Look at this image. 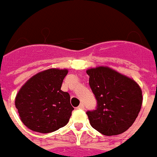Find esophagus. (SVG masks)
I'll list each match as a JSON object with an SVG mask.
<instances>
[{"mask_svg":"<svg viewBox=\"0 0 157 157\" xmlns=\"http://www.w3.org/2000/svg\"><path fill=\"white\" fill-rule=\"evenodd\" d=\"M78 109H83V110H84V109H85V105H83V104H80V105L78 106Z\"/></svg>","mask_w":157,"mask_h":157,"instance_id":"34e87169","label":"esophagus"}]
</instances>
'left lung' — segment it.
<instances>
[{"mask_svg": "<svg viewBox=\"0 0 157 157\" xmlns=\"http://www.w3.org/2000/svg\"><path fill=\"white\" fill-rule=\"evenodd\" d=\"M86 73L97 100V108L86 112L91 126L104 136L124 133L141 110V87L134 79L106 66L88 69Z\"/></svg>", "mask_w": 157, "mask_h": 157, "instance_id": "1", "label": "left lung"}]
</instances>
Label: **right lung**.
Here are the masks:
<instances>
[{"instance_id":"obj_1","label":"right lung","mask_w":157,"mask_h":157,"mask_svg":"<svg viewBox=\"0 0 157 157\" xmlns=\"http://www.w3.org/2000/svg\"><path fill=\"white\" fill-rule=\"evenodd\" d=\"M66 69L52 68L30 78L19 90L15 104L28 128L42 134L54 132L69 121L74 109L70 94L61 90Z\"/></svg>"}]
</instances>
